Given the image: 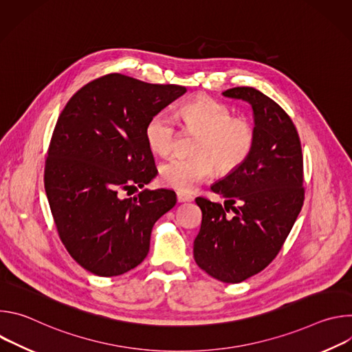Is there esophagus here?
Returning <instances> with one entry per match:
<instances>
[{
	"mask_svg": "<svg viewBox=\"0 0 352 352\" xmlns=\"http://www.w3.org/2000/svg\"><path fill=\"white\" fill-rule=\"evenodd\" d=\"M177 199L179 204H185V202H192L193 197L189 195V193H185V192H177Z\"/></svg>",
	"mask_w": 352,
	"mask_h": 352,
	"instance_id": "esophagus-1",
	"label": "esophagus"
}]
</instances>
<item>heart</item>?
Wrapping results in <instances>:
<instances>
[{
	"label": "heart",
	"mask_w": 352,
	"mask_h": 352,
	"mask_svg": "<svg viewBox=\"0 0 352 352\" xmlns=\"http://www.w3.org/2000/svg\"><path fill=\"white\" fill-rule=\"evenodd\" d=\"M175 117L179 124L199 133L193 146V157H171L159 168L163 185L179 190H190L210 177L230 174L239 168L252 153L256 140L254 124L209 97L193 98L182 104ZM175 124L166 113L150 117L144 126V139L155 155L171 152L175 139Z\"/></svg>",
	"instance_id": "heart-1"
}]
</instances>
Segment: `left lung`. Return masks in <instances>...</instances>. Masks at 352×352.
<instances>
[{
  "label": "left lung",
  "mask_w": 352,
  "mask_h": 352,
  "mask_svg": "<svg viewBox=\"0 0 352 352\" xmlns=\"http://www.w3.org/2000/svg\"><path fill=\"white\" fill-rule=\"evenodd\" d=\"M223 96L250 104L256 140L249 159L210 186L226 197L224 206L196 197L202 226L193 258L212 277L234 284L262 272L280 252L304 205V159L295 125L270 97L254 87Z\"/></svg>",
  "instance_id": "1"
}]
</instances>
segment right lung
<instances>
[{"mask_svg":"<svg viewBox=\"0 0 352 352\" xmlns=\"http://www.w3.org/2000/svg\"><path fill=\"white\" fill-rule=\"evenodd\" d=\"M185 91L110 74L78 90L58 117L44 188L63 243L87 272L113 277L140 265L155 223L175 206L170 189L120 192L157 175L144 126Z\"/></svg>","mask_w":352,"mask_h":352,"instance_id":"add662e5","label":"right lung"}]
</instances>
